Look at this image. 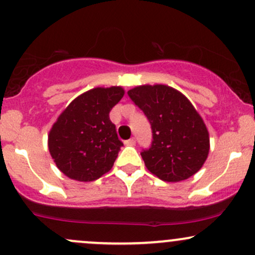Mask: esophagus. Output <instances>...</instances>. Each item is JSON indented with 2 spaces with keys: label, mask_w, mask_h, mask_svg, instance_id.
<instances>
[{
  "label": "esophagus",
  "mask_w": 255,
  "mask_h": 255,
  "mask_svg": "<svg viewBox=\"0 0 255 255\" xmlns=\"http://www.w3.org/2000/svg\"><path fill=\"white\" fill-rule=\"evenodd\" d=\"M124 144H125V145H135V144H136V139L132 137V138L127 139V141L124 142Z\"/></svg>",
  "instance_id": "obj_1"
}]
</instances>
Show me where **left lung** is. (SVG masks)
I'll use <instances>...</instances> for the list:
<instances>
[{
  "label": "left lung",
  "mask_w": 255,
  "mask_h": 255,
  "mask_svg": "<svg viewBox=\"0 0 255 255\" xmlns=\"http://www.w3.org/2000/svg\"><path fill=\"white\" fill-rule=\"evenodd\" d=\"M128 95L150 123L153 141L141 156L151 173L165 182L195 174L207 159L210 136L194 106L168 85H139Z\"/></svg>",
  "instance_id": "8db88e82"
}]
</instances>
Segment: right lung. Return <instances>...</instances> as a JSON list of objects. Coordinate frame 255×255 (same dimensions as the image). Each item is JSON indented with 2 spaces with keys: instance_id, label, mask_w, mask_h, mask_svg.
I'll use <instances>...</instances> for the list:
<instances>
[{
  "instance_id": "add662e5",
  "label": "right lung",
  "mask_w": 255,
  "mask_h": 255,
  "mask_svg": "<svg viewBox=\"0 0 255 255\" xmlns=\"http://www.w3.org/2000/svg\"><path fill=\"white\" fill-rule=\"evenodd\" d=\"M123 96L122 87L91 89L76 97L54 123L48 148L68 178L91 182L112 168L123 142L110 112Z\"/></svg>"
}]
</instances>
